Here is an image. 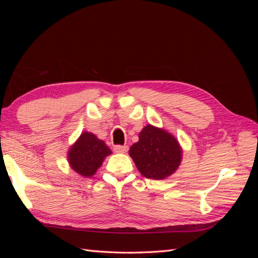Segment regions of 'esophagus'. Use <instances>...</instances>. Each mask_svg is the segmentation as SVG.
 <instances>
[{"instance_id":"esophagus-1","label":"esophagus","mask_w":258,"mask_h":258,"mask_svg":"<svg viewBox=\"0 0 258 258\" xmlns=\"http://www.w3.org/2000/svg\"><path fill=\"white\" fill-rule=\"evenodd\" d=\"M128 151V146H122V145H115L114 146V152L115 153H120V154H123V153H127Z\"/></svg>"}]
</instances>
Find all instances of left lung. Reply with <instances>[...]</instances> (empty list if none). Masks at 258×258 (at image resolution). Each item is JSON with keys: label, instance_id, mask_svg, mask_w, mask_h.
Listing matches in <instances>:
<instances>
[{"label": "left lung", "instance_id": "1", "mask_svg": "<svg viewBox=\"0 0 258 258\" xmlns=\"http://www.w3.org/2000/svg\"><path fill=\"white\" fill-rule=\"evenodd\" d=\"M129 156L143 176L165 179L181 165L183 150L172 134L147 124L139 134V141L130 147Z\"/></svg>", "mask_w": 258, "mask_h": 258}]
</instances>
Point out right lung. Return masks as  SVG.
Masks as SVG:
<instances>
[{
    "mask_svg": "<svg viewBox=\"0 0 258 258\" xmlns=\"http://www.w3.org/2000/svg\"><path fill=\"white\" fill-rule=\"evenodd\" d=\"M112 154L104 141L96 135L84 131L68 151V162L77 174L90 177L102 166L104 159Z\"/></svg>",
    "mask_w": 258,
    "mask_h": 258,
    "instance_id": "right-lung-1",
    "label": "right lung"
}]
</instances>
